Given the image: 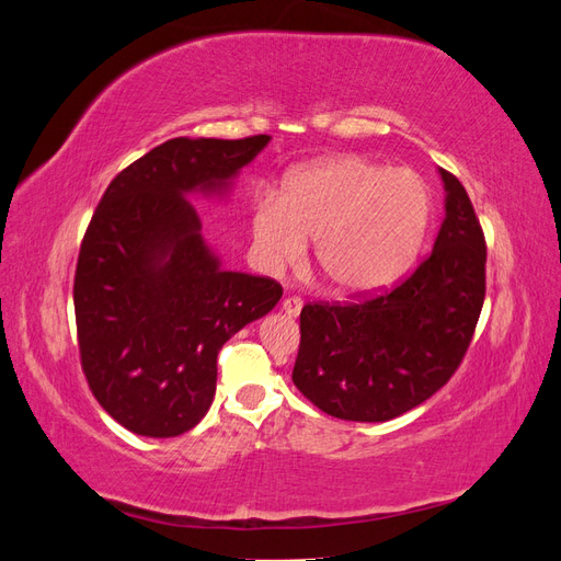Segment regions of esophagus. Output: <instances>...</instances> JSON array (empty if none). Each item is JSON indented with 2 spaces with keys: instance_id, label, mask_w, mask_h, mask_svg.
I'll use <instances>...</instances> for the list:
<instances>
[{
  "instance_id": "1",
  "label": "esophagus",
  "mask_w": 561,
  "mask_h": 561,
  "mask_svg": "<svg viewBox=\"0 0 561 561\" xmlns=\"http://www.w3.org/2000/svg\"><path fill=\"white\" fill-rule=\"evenodd\" d=\"M301 307H304V301L299 299V297H287V299H283V311L290 316V318H297L299 316V311H301Z\"/></svg>"
}]
</instances>
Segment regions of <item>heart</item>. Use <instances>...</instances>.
I'll list each match as a JSON object with an SVG mask.
<instances>
[{
    "label": "heart",
    "instance_id": "heart-1",
    "mask_svg": "<svg viewBox=\"0 0 561 561\" xmlns=\"http://www.w3.org/2000/svg\"><path fill=\"white\" fill-rule=\"evenodd\" d=\"M431 213L428 184L412 168L322 159L287 175L278 198L254 201V260L266 274H280L307 257V241L316 239V264L334 293L375 295L412 266Z\"/></svg>",
    "mask_w": 561,
    "mask_h": 561
}]
</instances>
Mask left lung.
Instances as JSON below:
<instances>
[{
  "mask_svg": "<svg viewBox=\"0 0 561 561\" xmlns=\"http://www.w3.org/2000/svg\"><path fill=\"white\" fill-rule=\"evenodd\" d=\"M433 252L393 290L358 304H307L295 386L318 410L381 423L443 388L461 365L484 304V233L451 173Z\"/></svg>",
  "mask_w": 561,
  "mask_h": 561,
  "instance_id": "obj_1",
  "label": "left lung"
}]
</instances>
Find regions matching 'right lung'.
Listing matches in <instances>:
<instances>
[{"label": "right lung", "mask_w": 561, "mask_h": 561, "mask_svg": "<svg viewBox=\"0 0 561 561\" xmlns=\"http://www.w3.org/2000/svg\"><path fill=\"white\" fill-rule=\"evenodd\" d=\"M268 140L173 138L98 203L75 276L81 367L103 410L135 435L192 431L213 404L219 348L283 297L276 280L222 268L190 201L227 198Z\"/></svg>", "instance_id": "right-lung-1"}]
</instances>
